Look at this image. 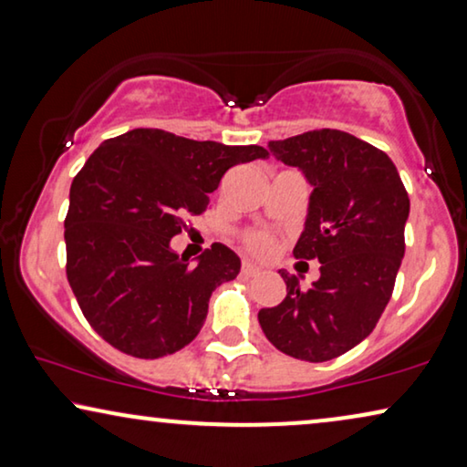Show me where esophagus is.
I'll return each instance as SVG.
<instances>
[{
	"mask_svg": "<svg viewBox=\"0 0 467 467\" xmlns=\"http://www.w3.org/2000/svg\"><path fill=\"white\" fill-rule=\"evenodd\" d=\"M260 273V268L255 266V265H252V262H243V266H241V275H245V277H255V275Z\"/></svg>",
	"mask_w": 467,
	"mask_h": 467,
	"instance_id": "esophagus-1",
	"label": "esophagus"
}]
</instances>
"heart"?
Masks as SVG:
<instances>
[{
  "label": "heart",
  "instance_id": "b5f03b06",
  "mask_svg": "<svg viewBox=\"0 0 467 467\" xmlns=\"http://www.w3.org/2000/svg\"><path fill=\"white\" fill-rule=\"evenodd\" d=\"M247 247L252 249L254 254H266L268 249H271V239H268L266 234H262V233H252V234H247Z\"/></svg>",
  "mask_w": 467,
  "mask_h": 467
}]
</instances>
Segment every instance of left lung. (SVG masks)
Masks as SVG:
<instances>
[{"label": "left lung", "instance_id": "obj_1", "mask_svg": "<svg viewBox=\"0 0 467 467\" xmlns=\"http://www.w3.org/2000/svg\"><path fill=\"white\" fill-rule=\"evenodd\" d=\"M268 150L313 186L294 255L317 258L321 275L302 290L296 275L279 271L285 298L262 308L258 321L285 356L327 362L362 343L383 315L404 258L410 201L389 156L345 130H308Z\"/></svg>", "mask_w": 467, "mask_h": 467}]
</instances>
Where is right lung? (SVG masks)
<instances>
[{"label":"right lung","mask_w":467,"mask_h":467,"mask_svg":"<svg viewBox=\"0 0 467 467\" xmlns=\"http://www.w3.org/2000/svg\"><path fill=\"white\" fill-rule=\"evenodd\" d=\"M266 156L161 129H133L90 154L71 182L65 245L71 290L103 340L141 359L192 343L212 292L239 275L241 260L213 243L190 265L171 239L205 212L228 169Z\"/></svg>","instance_id":"1"}]
</instances>
